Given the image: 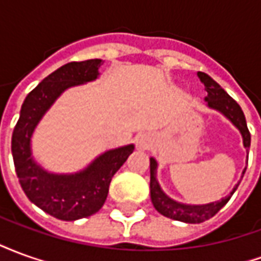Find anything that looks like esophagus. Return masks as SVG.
I'll return each mask as SVG.
<instances>
[{
	"instance_id": "esophagus-1",
	"label": "esophagus",
	"mask_w": 261,
	"mask_h": 261,
	"mask_svg": "<svg viewBox=\"0 0 261 261\" xmlns=\"http://www.w3.org/2000/svg\"><path fill=\"white\" fill-rule=\"evenodd\" d=\"M137 145L140 148H147V138H144V137L137 138Z\"/></svg>"
}]
</instances>
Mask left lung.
Returning a JSON list of instances; mask_svg holds the SVG:
<instances>
[{
    "label": "left lung",
    "mask_w": 261,
    "mask_h": 261,
    "mask_svg": "<svg viewBox=\"0 0 261 261\" xmlns=\"http://www.w3.org/2000/svg\"><path fill=\"white\" fill-rule=\"evenodd\" d=\"M197 75H198L200 81L205 86V91H207L205 102H207L208 108L218 110L219 113H222L226 119H229L232 121V124L241 131L242 137H243V145H245L247 153H249L250 133L247 130L246 119H245V114L242 112L241 106L210 75L204 74V72H197ZM149 168H151V183H149V187H151V200H152L155 210L162 214V215H165V217H168V218L175 219V221H181V222H187V224H200V222H204L207 219L213 218L214 215L218 213L226 202L229 201L232 194L235 193V190L239 186V183H238L233 187V190L230 192L229 196H226L225 198H221L219 201L210 202V204H201V205L181 204V202L172 200L170 197H168L162 192V189H161L158 180H156V168H158V164H156V161L153 158L149 159ZM245 170H243L242 175H245Z\"/></svg>",
    "instance_id": "obj_1"
}]
</instances>
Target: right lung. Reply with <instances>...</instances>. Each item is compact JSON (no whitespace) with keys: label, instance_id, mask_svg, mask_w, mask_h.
<instances>
[{"label":"right lung","instance_id":"add662e5","mask_svg":"<svg viewBox=\"0 0 261 261\" xmlns=\"http://www.w3.org/2000/svg\"><path fill=\"white\" fill-rule=\"evenodd\" d=\"M102 64L100 59L72 61L46 76L26 96L12 133L15 170L23 192L44 213L63 221L97 213L106 201L112 177L134 151L133 144L106 151L72 175L48 173L32 156V134L44 113L65 89L96 80Z\"/></svg>","mask_w":261,"mask_h":261}]
</instances>
